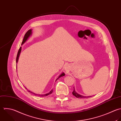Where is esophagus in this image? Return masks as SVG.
<instances>
[{
    "mask_svg": "<svg viewBox=\"0 0 121 121\" xmlns=\"http://www.w3.org/2000/svg\"><path fill=\"white\" fill-rule=\"evenodd\" d=\"M69 67H68V65H66L65 66V69L66 70V71H68V68Z\"/></svg>",
    "mask_w": 121,
    "mask_h": 121,
    "instance_id": "obj_1",
    "label": "esophagus"
}]
</instances>
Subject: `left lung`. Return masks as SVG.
<instances>
[{
  "label": "left lung",
  "instance_id": "1",
  "mask_svg": "<svg viewBox=\"0 0 121 121\" xmlns=\"http://www.w3.org/2000/svg\"><path fill=\"white\" fill-rule=\"evenodd\" d=\"M73 96H74L75 97H76L77 98H90L91 96H82L79 94H78L77 93H76V92L75 91L74 88L73 89Z\"/></svg>",
  "mask_w": 121,
  "mask_h": 121
}]
</instances>
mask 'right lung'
<instances>
[{
	"label": "right lung",
	"instance_id": "1",
	"mask_svg": "<svg viewBox=\"0 0 121 121\" xmlns=\"http://www.w3.org/2000/svg\"><path fill=\"white\" fill-rule=\"evenodd\" d=\"M31 34H32V30L30 29V30H28L27 31V32L25 33V35H24V36L23 39L22 41V44H21L22 45V44H23L27 41V40L28 39V38L30 37V36L31 35ZM21 50H22V47H21L20 48H19V50H18V53H17V57H16V63H17V62H18V59H19V56H20V53H21ZM16 67H17V66H16ZM65 74L64 73H62L59 76V77L57 78V79L56 80V81L57 80H58L59 78H60L61 77L64 76H65ZM28 91L29 92H30V93H32V94H34V95H37V96H40V97H44V96H48V95L51 94V93L53 92V90H52L49 93H47V94H43V95L37 94H35V93H33V92H32L30 91Z\"/></svg>",
	"mask_w": 121,
	"mask_h": 121
}]
</instances>
